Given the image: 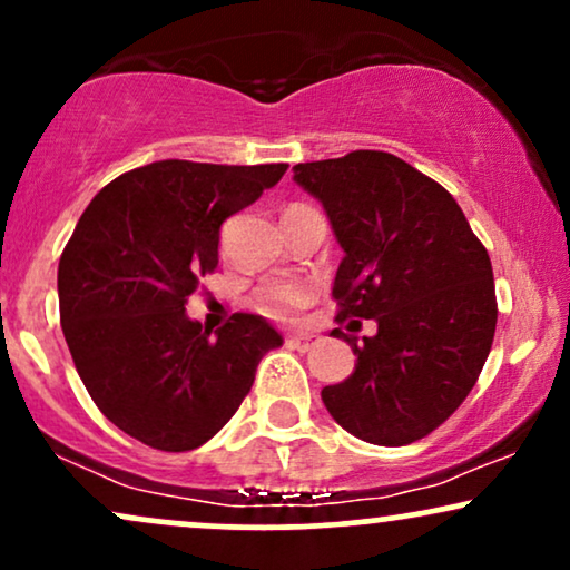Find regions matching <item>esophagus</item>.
<instances>
[{
  "label": "esophagus",
  "mask_w": 570,
  "mask_h": 570,
  "mask_svg": "<svg viewBox=\"0 0 570 570\" xmlns=\"http://www.w3.org/2000/svg\"><path fill=\"white\" fill-rule=\"evenodd\" d=\"M313 344H315V336H309V334L286 336V347H292V350H297V352H307V350H313Z\"/></svg>",
  "instance_id": "34e87169"
}]
</instances>
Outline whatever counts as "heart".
I'll list each match as a JSON object with an SVG mask.
<instances>
[{"label": "heart", "instance_id": "1", "mask_svg": "<svg viewBox=\"0 0 570 570\" xmlns=\"http://www.w3.org/2000/svg\"><path fill=\"white\" fill-rule=\"evenodd\" d=\"M315 297L313 284L305 278H281L257 286L252 294V307L265 318L294 321L299 309H305Z\"/></svg>", "mask_w": 570, "mask_h": 570}]
</instances>
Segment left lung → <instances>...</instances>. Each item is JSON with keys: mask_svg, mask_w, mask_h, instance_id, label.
<instances>
[{"mask_svg": "<svg viewBox=\"0 0 570 570\" xmlns=\"http://www.w3.org/2000/svg\"><path fill=\"white\" fill-rule=\"evenodd\" d=\"M294 181L326 210L344 261L336 321H376V336L342 334L357 355L342 384L323 386L331 417L363 442L402 446L463 405L497 326L487 247L452 194L400 157L357 149L294 165Z\"/></svg>", "mask_w": 570, "mask_h": 570, "instance_id": "obj_1", "label": "left lung"}]
</instances>
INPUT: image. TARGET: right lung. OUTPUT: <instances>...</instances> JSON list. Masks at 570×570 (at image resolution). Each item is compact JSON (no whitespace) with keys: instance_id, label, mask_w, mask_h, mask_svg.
Instances as JSON below:
<instances>
[{"instance_id":"add662e5","label":"right lung","mask_w":570,"mask_h":570,"mask_svg":"<svg viewBox=\"0 0 570 570\" xmlns=\"http://www.w3.org/2000/svg\"><path fill=\"white\" fill-rule=\"evenodd\" d=\"M289 165L160 160L128 170L86 207L57 268L60 323L94 405L163 452L205 444L232 421L257 363L284 338L234 313L210 336L186 315L218 268L223 220Z\"/></svg>"}]
</instances>
